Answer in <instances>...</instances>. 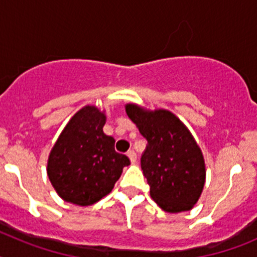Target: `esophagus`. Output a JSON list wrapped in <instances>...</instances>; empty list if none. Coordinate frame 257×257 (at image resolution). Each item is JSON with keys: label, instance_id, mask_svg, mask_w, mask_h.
<instances>
[{"label": "esophagus", "instance_id": "obj_1", "mask_svg": "<svg viewBox=\"0 0 257 257\" xmlns=\"http://www.w3.org/2000/svg\"><path fill=\"white\" fill-rule=\"evenodd\" d=\"M127 156H128V158H130L131 163H135L136 162V158H138V156H136V153L134 151H128L127 152Z\"/></svg>", "mask_w": 257, "mask_h": 257}]
</instances>
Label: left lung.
Returning a JSON list of instances; mask_svg holds the SVG:
<instances>
[{
    "instance_id": "obj_1",
    "label": "left lung",
    "mask_w": 257,
    "mask_h": 257,
    "mask_svg": "<svg viewBox=\"0 0 257 257\" xmlns=\"http://www.w3.org/2000/svg\"><path fill=\"white\" fill-rule=\"evenodd\" d=\"M126 113L148 142L140 162L153 201L166 212L192 210L206 179L205 160L192 134L165 109L127 104Z\"/></svg>"
}]
</instances>
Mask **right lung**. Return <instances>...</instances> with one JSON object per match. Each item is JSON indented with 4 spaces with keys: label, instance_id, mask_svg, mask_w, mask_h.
I'll list each match as a JSON object with an SVG mask.
<instances>
[{
    "label": "right lung",
    "instance_id": "add662e5",
    "mask_svg": "<svg viewBox=\"0 0 257 257\" xmlns=\"http://www.w3.org/2000/svg\"><path fill=\"white\" fill-rule=\"evenodd\" d=\"M105 114L86 105L70 118L47 161L52 187L65 202L90 206L112 192L128 157L117 153L115 140L103 133Z\"/></svg>",
    "mask_w": 257,
    "mask_h": 257
}]
</instances>
